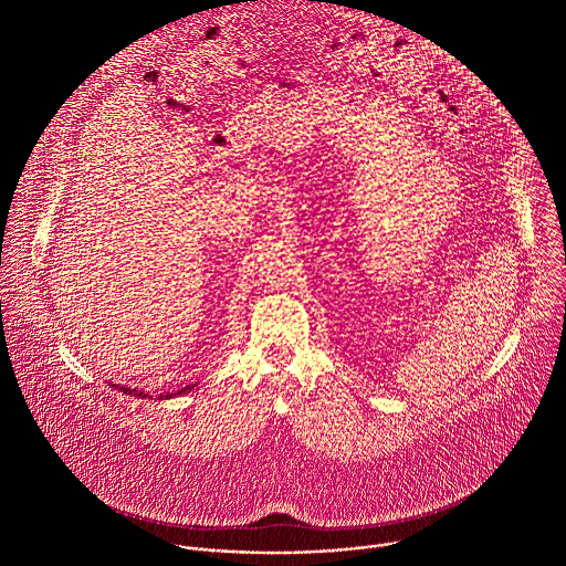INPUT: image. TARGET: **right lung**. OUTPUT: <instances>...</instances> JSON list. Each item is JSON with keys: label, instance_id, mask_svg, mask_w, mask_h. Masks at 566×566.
I'll return each mask as SVG.
<instances>
[{"label": "right lung", "instance_id": "add662e5", "mask_svg": "<svg viewBox=\"0 0 566 566\" xmlns=\"http://www.w3.org/2000/svg\"><path fill=\"white\" fill-rule=\"evenodd\" d=\"M114 389H118V391H123V394H129V396H136V398H147V394L145 391H138L136 387H123V385H112ZM197 385H186V387H181V389H177V391H164V394H158L156 398L158 400H166V398H175V396H181V394H188V391H192Z\"/></svg>", "mask_w": 566, "mask_h": 566}]
</instances>
